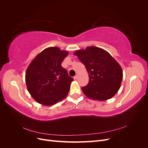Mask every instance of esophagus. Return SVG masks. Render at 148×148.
Instances as JSON below:
<instances>
[{"label":"esophagus","mask_w":148,"mask_h":148,"mask_svg":"<svg viewBox=\"0 0 148 148\" xmlns=\"http://www.w3.org/2000/svg\"><path fill=\"white\" fill-rule=\"evenodd\" d=\"M78 76L77 75L76 76H75L74 79H78Z\"/></svg>","instance_id":"obj_1"}]
</instances>
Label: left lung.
Returning a JSON list of instances; mask_svg holds the SVG:
<instances>
[{"instance_id": "left-lung-1", "label": "left lung", "mask_w": 148, "mask_h": 148, "mask_svg": "<svg viewBox=\"0 0 148 148\" xmlns=\"http://www.w3.org/2000/svg\"><path fill=\"white\" fill-rule=\"evenodd\" d=\"M74 54L86 67L89 75L88 84L82 88L88 97L105 101L117 92L122 81L123 71L109 52L92 46L76 51Z\"/></svg>"}]
</instances>
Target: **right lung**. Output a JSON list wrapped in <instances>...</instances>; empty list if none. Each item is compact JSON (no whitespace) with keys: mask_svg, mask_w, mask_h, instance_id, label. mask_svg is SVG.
I'll return each mask as SVG.
<instances>
[{"mask_svg":"<svg viewBox=\"0 0 148 148\" xmlns=\"http://www.w3.org/2000/svg\"><path fill=\"white\" fill-rule=\"evenodd\" d=\"M65 51L56 47L44 49L31 62L25 79L30 95L39 104L52 106L66 96L73 78L62 66L68 56Z\"/></svg>","mask_w":148,"mask_h":148,"instance_id":"obj_1","label":"right lung"}]
</instances>
